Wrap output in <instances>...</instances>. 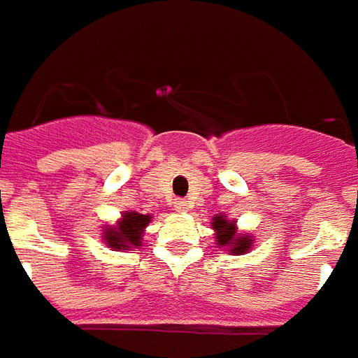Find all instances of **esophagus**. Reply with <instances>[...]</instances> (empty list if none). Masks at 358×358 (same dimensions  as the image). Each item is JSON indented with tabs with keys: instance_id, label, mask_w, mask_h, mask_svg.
Returning a JSON list of instances; mask_svg holds the SVG:
<instances>
[{
	"instance_id": "1",
	"label": "esophagus",
	"mask_w": 358,
	"mask_h": 358,
	"mask_svg": "<svg viewBox=\"0 0 358 358\" xmlns=\"http://www.w3.org/2000/svg\"><path fill=\"white\" fill-rule=\"evenodd\" d=\"M174 207H176V210H180V213H187L189 210V201H186V199H178V201H174Z\"/></svg>"
}]
</instances>
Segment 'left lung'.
I'll list each match as a JSON object with an SVG mask.
<instances>
[{
	"mask_svg": "<svg viewBox=\"0 0 358 358\" xmlns=\"http://www.w3.org/2000/svg\"><path fill=\"white\" fill-rule=\"evenodd\" d=\"M238 220H228L222 215L213 217V230H215V240H217V248H226L232 255H245L248 251L253 249L255 238L249 236V234L238 232Z\"/></svg>",
	"mask_w": 358,
	"mask_h": 358,
	"instance_id": "obj_1",
	"label": "left lung"
}]
</instances>
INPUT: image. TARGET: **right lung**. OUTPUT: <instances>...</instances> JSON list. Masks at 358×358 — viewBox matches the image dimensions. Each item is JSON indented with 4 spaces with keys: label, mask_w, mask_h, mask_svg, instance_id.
<instances>
[{
    "label": "right lung",
    "mask_w": 358,
    "mask_h": 358,
    "mask_svg": "<svg viewBox=\"0 0 358 358\" xmlns=\"http://www.w3.org/2000/svg\"><path fill=\"white\" fill-rule=\"evenodd\" d=\"M151 220H153L151 215L124 210L115 224L103 226L101 238L110 251H132L141 245L145 228Z\"/></svg>",
    "instance_id": "add662e5"
}]
</instances>
